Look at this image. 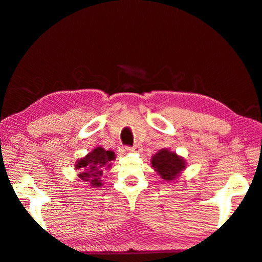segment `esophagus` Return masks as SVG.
Masks as SVG:
<instances>
[{"label": "esophagus", "instance_id": "1", "mask_svg": "<svg viewBox=\"0 0 262 262\" xmlns=\"http://www.w3.org/2000/svg\"><path fill=\"white\" fill-rule=\"evenodd\" d=\"M126 150H127V151H139V145H134L132 147L127 146Z\"/></svg>", "mask_w": 262, "mask_h": 262}]
</instances>
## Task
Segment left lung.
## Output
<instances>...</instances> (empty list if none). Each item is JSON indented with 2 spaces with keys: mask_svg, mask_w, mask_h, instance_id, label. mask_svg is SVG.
<instances>
[{
  "mask_svg": "<svg viewBox=\"0 0 262 262\" xmlns=\"http://www.w3.org/2000/svg\"><path fill=\"white\" fill-rule=\"evenodd\" d=\"M151 168L163 181L172 182L187 168V162L170 149H161L151 157Z\"/></svg>",
  "mask_w": 262,
  "mask_h": 262,
  "instance_id": "left-lung-1",
  "label": "left lung"
}]
</instances>
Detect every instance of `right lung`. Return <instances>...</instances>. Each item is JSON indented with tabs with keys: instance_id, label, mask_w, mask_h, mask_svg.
<instances>
[{
	"instance_id": "add662e5",
	"label": "right lung",
	"mask_w": 262,
	"mask_h": 262,
	"mask_svg": "<svg viewBox=\"0 0 262 262\" xmlns=\"http://www.w3.org/2000/svg\"><path fill=\"white\" fill-rule=\"evenodd\" d=\"M116 159V155L111 150H105L103 146H96L89 154L75 163L78 170V177L81 181L90 183V187L99 188L103 185L104 171L111 169L112 161Z\"/></svg>"
}]
</instances>
